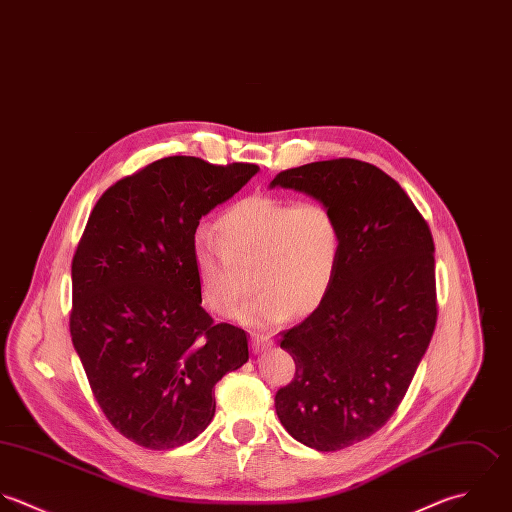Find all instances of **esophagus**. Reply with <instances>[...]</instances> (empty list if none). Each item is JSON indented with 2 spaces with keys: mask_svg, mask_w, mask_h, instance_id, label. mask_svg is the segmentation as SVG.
Returning a JSON list of instances; mask_svg holds the SVG:
<instances>
[{
  "mask_svg": "<svg viewBox=\"0 0 512 512\" xmlns=\"http://www.w3.org/2000/svg\"><path fill=\"white\" fill-rule=\"evenodd\" d=\"M272 345V341L268 336H260V334H254L252 336V351L254 353H260V351H264V349H268Z\"/></svg>",
  "mask_w": 512,
  "mask_h": 512,
  "instance_id": "esophagus-1",
  "label": "esophagus"
}]
</instances>
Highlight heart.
Wrapping results in <instances>:
<instances>
[{"instance_id":"b5f03b06","label":"heart","mask_w":512,"mask_h":512,"mask_svg":"<svg viewBox=\"0 0 512 512\" xmlns=\"http://www.w3.org/2000/svg\"><path fill=\"white\" fill-rule=\"evenodd\" d=\"M220 240L200 228L192 260L204 304L228 314L248 286H258L236 312L252 328H268L294 314L314 312L330 294L343 252V230L332 206L250 194L218 218Z\"/></svg>"}]
</instances>
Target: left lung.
I'll return each instance as SVG.
<instances>
[{
    "label": "left lung",
    "instance_id": "left-lung-1",
    "mask_svg": "<svg viewBox=\"0 0 512 512\" xmlns=\"http://www.w3.org/2000/svg\"><path fill=\"white\" fill-rule=\"evenodd\" d=\"M270 188L334 208L343 252L318 310L284 334L294 381L276 393L286 431L340 451L379 431L399 407L437 322L433 236L405 190L355 159L280 172Z\"/></svg>",
    "mask_w": 512,
    "mask_h": 512
}]
</instances>
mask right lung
Masks as SVG:
<instances>
[{"label": "right lung", "instance_id": "add662e5", "mask_svg": "<svg viewBox=\"0 0 512 512\" xmlns=\"http://www.w3.org/2000/svg\"><path fill=\"white\" fill-rule=\"evenodd\" d=\"M258 171L167 157L113 184L89 216L71 264V340L105 417L145 449L196 439L214 385L248 361L246 332L200 306L192 238Z\"/></svg>", "mask_w": 512, "mask_h": 512}]
</instances>
